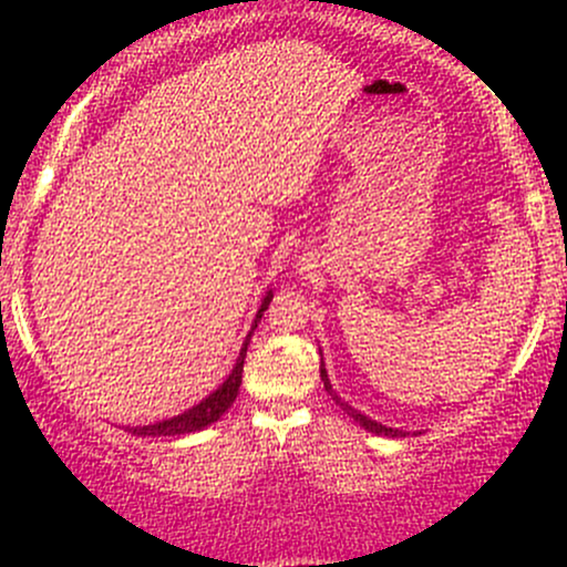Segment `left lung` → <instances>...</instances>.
<instances>
[{"label": "left lung", "instance_id": "left-lung-1", "mask_svg": "<svg viewBox=\"0 0 567 567\" xmlns=\"http://www.w3.org/2000/svg\"><path fill=\"white\" fill-rule=\"evenodd\" d=\"M320 375H322V381H324V392L330 394V400H333L336 405L343 410V413L351 415V419H354L357 424H360V426H365L368 432H373V434H383V437H405V432H402V429L383 426V424H379V421H373V419H368V415H362L360 410H354V408H351L349 402H343L341 396H338V394L333 392V383H330V379H328V370H324V365L320 368Z\"/></svg>", "mask_w": 567, "mask_h": 567}]
</instances>
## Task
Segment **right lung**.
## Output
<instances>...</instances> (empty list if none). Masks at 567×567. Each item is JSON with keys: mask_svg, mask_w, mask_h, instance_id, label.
Returning a JSON list of instances; mask_svg holds the SVG:
<instances>
[{"mask_svg": "<svg viewBox=\"0 0 567 567\" xmlns=\"http://www.w3.org/2000/svg\"><path fill=\"white\" fill-rule=\"evenodd\" d=\"M269 301H271V292L264 298L261 309H258L256 324H258V320H261V315L266 311V306H269ZM256 324H252V328H256ZM250 336H252V330L247 333L243 349H239L237 365L231 368L229 379L220 383V386L210 396H205L199 405L188 408L186 413L175 415V419L157 421V424H148V426H135V429H130V432L141 434V437H178V434H192V432H199V429L216 424L220 415L231 408V402L237 400V394H239V383H243V365H245V354H247V343H250Z\"/></svg>", "mask_w": 567, "mask_h": 567, "instance_id": "right-lung-1", "label": "right lung"}]
</instances>
